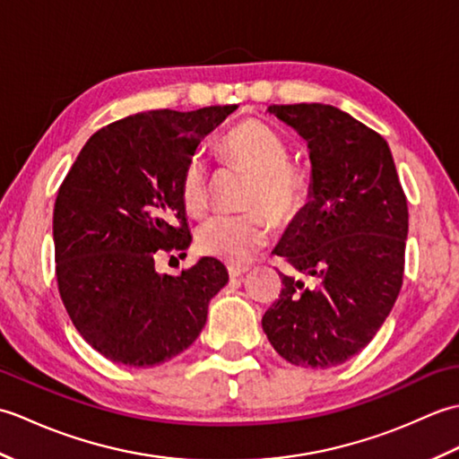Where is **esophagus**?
<instances>
[{"label": "esophagus", "instance_id": "34e87169", "mask_svg": "<svg viewBox=\"0 0 459 459\" xmlns=\"http://www.w3.org/2000/svg\"><path fill=\"white\" fill-rule=\"evenodd\" d=\"M227 270H229V276L230 278H238V276L245 274V272H248L250 266L248 264H229Z\"/></svg>", "mask_w": 459, "mask_h": 459}]
</instances>
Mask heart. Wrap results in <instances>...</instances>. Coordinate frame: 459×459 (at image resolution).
Returning <instances> with one entry per match:
<instances>
[{
	"instance_id": "obj_1",
	"label": "heart",
	"mask_w": 459,
	"mask_h": 459,
	"mask_svg": "<svg viewBox=\"0 0 459 459\" xmlns=\"http://www.w3.org/2000/svg\"><path fill=\"white\" fill-rule=\"evenodd\" d=\"M221 160L245 173L250 183L245 193L242 214H217L204 221L195 235L203 255L224 262H245L270 240L272 222L288 229L304 214L309 203L307 173L290 160L288 145L280 135L258 120H242L221 135ZM183 207L203 214L211 201V178L199 155L185 163L179 179Z\"/></svg>"
}]
</instances>
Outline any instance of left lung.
<instances>
[{
	"label": "left lung",
	"instance_id": "1",
	"mask_svg": "<svg viewBox=\"0 0 459 459\" xmlns=\"http://www.w3.org/2000/svg\"><path fill=\"white\" fill-rule=\"evenodd\" d=\"M268 112L307 142L311 201L276 247L291 274L278 272L262 329L291 365L337 367L370 343L403 288L406 195L386 140L353 116L329 104Z\"/></svg>",
	"mask_w": 459,
	"mask_h": 459
}]
</instances>
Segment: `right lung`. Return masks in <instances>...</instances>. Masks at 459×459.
<instances>
[{"label":"right lung","instance_id":"right-lung-1","mask_svg":"<svg viewBox=\"0 0 459 459\" xmlns=\"http://www.w3.org/2000/svg\"><path fill=\"white\" fill-rule=\"evenodd\" d=\"M237 106L152 110L104 126L84 143L55 201L56 284L82 339L126 367H153L199 337L229 281L203 256L179 276L163 255L191 245L179 179L201 140ZM173 258V256H171Z\"/></svg>","mask_w":459,"mask_h":459}]
</instances>
